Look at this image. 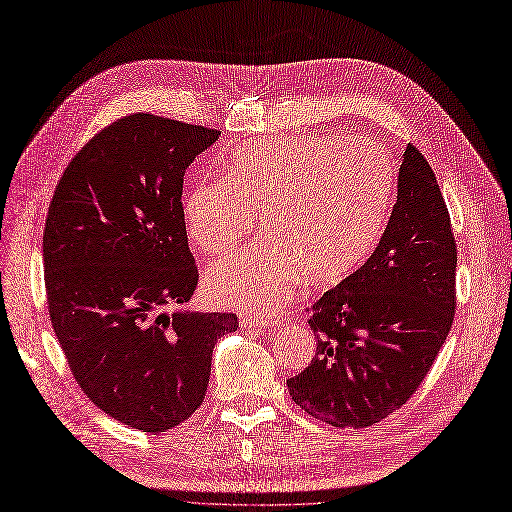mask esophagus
<instances>
[{
	"label": "esophagus",
	"instance_id": "1",
	"mask_svg": "<svg viewBox=\"0 0 512 512\" xmlns=\"http://www.w3.org/2000/svg\"><path fill=\"white\" fill-rule=\"evenodd\" d=\"M240 325H242L244 329H257V331L276 327L274 320H263V318H253V316H251V318H242V320H240Z\"/></svg>",
	"mask_w": 512,
	"mask_h": 512
}]
</instances>
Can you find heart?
<instances>
[{"label":"heart","instance_id":"obj_1","mask_svg":"<svg viewBox=\"0 0 512 512\" xmlns=\"http://www.w3.org/2000/svg\"><path fill=\"white\" fill-rule=\"evenodd\" d=\"M394 166L371 141L335 132L270 137L238 147L223 181L183 196V223L200 251L223 255L257 225L268 244L215 261L204 274L217 306L274 314L301 276L342 280L369 257L390 211Z\"/></svg>","mask_w":512,"mask_h":512}]
</instances>
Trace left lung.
<instances>
[{
	"label": "left lung",
	"mask_w": 512,
	"mask_h": 512,
	"mask_svg": "<svg viewBox=\"0 0 512 512\" xmlns=\"http://www.w3.org/2000/svg\"><path fill=\"white\" fill-rule=\"evenodd\" d=\"M384 236L354 274L310 308L312 363L287 382L295 405L337 428H365L409 401L449 335L458 249L441 189L403 151Z\"/></svg>",
	"instance_id": "8db88e82"
}]
</instances>
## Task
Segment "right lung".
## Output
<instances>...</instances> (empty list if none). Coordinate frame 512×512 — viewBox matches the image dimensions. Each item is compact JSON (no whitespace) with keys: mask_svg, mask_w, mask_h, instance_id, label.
<instances>
[{"mask_svg":"<svg viewBox=\"0 0 512 512\" xmlns=\"http://www.w3.org/2000/svg\"><path fill=\"white\" fill-rule=\"evenodd\" d=\"M219 135L126 116L69 162L48 208V312L69 369L101 411L147 434L202 405L217 339L238 329L234 314L181 308L198 285L183 177Z\"/></svg>","mask_w":512,"mask_h":512,"instance_id":"add662e5","label":"right lung"}]
</instances>
